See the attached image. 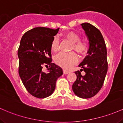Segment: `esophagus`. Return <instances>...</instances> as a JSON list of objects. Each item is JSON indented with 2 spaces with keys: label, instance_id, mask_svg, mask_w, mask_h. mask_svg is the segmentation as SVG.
Instances as JSON below:
<instances>
[{
  "label": "esophagus",
  "instance_id": "obj_1",
  "mask_svg": "<svg viewBox=\"0 0 123 123\" xmlns=\"http://www.w3.org/2000/svg\"><path fill=\"white\" fill-rule=\"evenodd\" d=\"M69 73H70V71H67V70L63 69V73H64V74H68Z\"/></svg>",
  "mask_w": 123,
  "mask_h": 123
}]
</instances>
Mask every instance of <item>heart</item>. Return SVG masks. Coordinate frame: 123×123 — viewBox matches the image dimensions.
<instances>
[{
	"instance_id": "heart-1",
	"label": "heart",
	"mask_w": 123,
	"mask_h": 123,
	"mask_svg": "<svg viewBox=\"0 0 123 123\" xmlns=\"http://www.w3.org/2000/svg\"><path fill=\"white\" fill-rule=\"evenodd\" d=\"M66 38L72 44L71 49H73L78 53H84L87 50L88 43L84 41H80V37L74 32H69L65 35ZM59 49V40L57 37L53 38L51 44V49L53 52H57ZM77 57L75 53H59L55 57V61L58 65L66 68L71 67L77 63Z\"/></svg>"
}]
</instances>
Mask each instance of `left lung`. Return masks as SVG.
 I'll use <instances>...</instances> for the list:
<instances>
[{
  "instance_id": "1",
  "label": "left lung",
  "mask_w": 123,
  "mask_h": 123,
  "mask_svg": "<svg viewBox=\"0 0 123 123\" xmlns=\"http://www.w3.org/2000/svg\"><path fill=\"white\" fill-rule=\"evenodd\" d=\"M89 41V49L82 62L81 67L75 71L77 79L72 85L75 95L83 99L93 97L97 94L104 82L107 71V50L101 32L95 26L88 23L81 24ZM86 73L84 76L80 72Z\"/></svg>"
}]
</instances>
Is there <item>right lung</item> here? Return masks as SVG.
Segmentation results:
<instances>
[{"label": "right lung", "instance_id": "obj_1", "mask_svg": "<svg viewBox=\"0 0 123 123\" xmlns=\"http://www.w3.org/2000/svg\"><path fill=\"white\" fill-rule=\"evenodd\" d=\"M59 28L36 27L26 32L21 39L18 50V73L21 80L30 94L38 98L51 95L62 68L52 62L51 44ZM48 72H44L43 66Z\"/></svg>", "mask_w": 123, "mask_h": 123}]
</instances>
